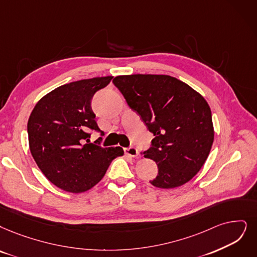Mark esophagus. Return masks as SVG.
I'll return each instance as SVG.
<instances>
[{
    "mask_svg": "<svg viewBox=\"0 0 257 257\" xmlns=\"http://www.w3.org/2000/svg\"><path fill=\"white\" fill-rule=\"evenodd\" d=\"M124 153H125V155H127L130 157H137L138 154H139L138 150L134 147H130V148L124 149Z\"/></svg>",
    "mask_w": 257,
    "mask_h": 257,
    "instance_id": "obj_1",
    "label": "esophagus"
}]
</instances>
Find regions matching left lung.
Returning a JSON list of instances; mask_svg holds the SVG:
<instances>
[{
  "label": "left lung",
  "mask_w": 257,
  "mask_h": 257,
  "mask_svg": "<svg viewBox=\"0 0 257 257\" xmlns=\"http://www.w3.org/2000/svg\"><path fill=\"white\" fill-rule=\"evenodd\" d=\"M112 82L155 136L142 153L158 167V175L150 182L173 189L190 181L206 162L214 141L208 102L184 82L167 75L118 76Z\"/></svg>",
  "instance_id": "1"
}]
</instances>
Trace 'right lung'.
<instances>
[{
    "instance_id": "obj_1",
    "label": "right lung",
    "mask_w": 257,
    "mask_h": 257,
    "mask_svg": "<svg viewBox=\"0 0 257 257\" xmlns=\"http://www.w3.org/2000/svg\"><path fill=\"white\" fill-rule=\"evenodd\" d=\"M112 77H98L61 85L39 100L27 123L30 153L56 187L85 192L103 178L122 148H102L100 137L89 143L88 132H100L91 99Z\"/></svg>"
}]
</instances>
